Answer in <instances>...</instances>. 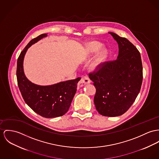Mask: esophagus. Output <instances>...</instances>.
I'll return each instance as SVG.
<instances>
[{"label":"esophagus","instance_id":"34e87169","mask_svg":"<svg viewBox=\"0 0 159 159\" xmlns=\"http://www.w3.org/2000/svg\"><path fill=\"white\" fill-rule=\"evenodd\" d=\"M79 83L80 84H89L91 83V80L87 75H85L82 77V79L80 80Z\"/></svg>","mask_w":159,"mask_h":159}]
</instances>
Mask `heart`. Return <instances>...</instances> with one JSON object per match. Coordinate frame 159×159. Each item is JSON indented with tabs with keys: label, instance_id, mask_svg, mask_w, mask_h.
Wrapping results in <instances>:
<instances>
[{
	"label": "heart",
	"instance_id": "b5f03b06",
	"mask_svg": "<svg viewBox=\"0 0 159 159\" xmlns=\"http://www.w3.org/2000/svg\"><path fill=\"white\" fill-rule=\"evenodd\" d=\"M102 47V45L96 42H89L86 43L85 52L87 58H90L94 54L98 52L90 64V69L92 71L98 70L107 57V50L105 48L100 50Z\"/></svg>",
	"mask_w": 159,
	"mask_h": 159
}]
</instances>
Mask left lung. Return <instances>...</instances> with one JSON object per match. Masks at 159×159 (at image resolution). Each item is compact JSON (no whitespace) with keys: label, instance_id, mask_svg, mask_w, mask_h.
I'll return each mask as SVG.
<instances>
[{"label":"left lung","instance_id":"left-lung-1","mask_svg":"<svg viewBox=\"0 0 159 159\" xmlns=\"http://www.w3.org/2000/svg\"><path fill=\"white\" fill-rule=\"evenodd\" d=\"M109 33L119 45L117 59L103 63L89 77L96 89L94 102L98 112L116 117L126 112L137 97L143 67L140 54L134 45L125 37Z\"/></svg>","mask_w":159,"mask_h":159}]
</instances>
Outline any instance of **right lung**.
Here are the masks:
<instances>
[{"mask_svg":"<svg viewBox=\"0 0 159 159\" xmlns=\"http://www.w3.org/2000/svg\"><path fill=\"white\" fill-rule=\"evenodd\" d=\"M47 34L32 39L20 52L17 63V84L25 103L37 114L45 118H54L64 115L69 110L77 91L78 77L51 85L41 86L30 82L25 76L23 63L28 49Z\"/></svg>","mask_w":159,"mask_h":159,"instance_id":"1","label":"right lung"}]
</instances>
